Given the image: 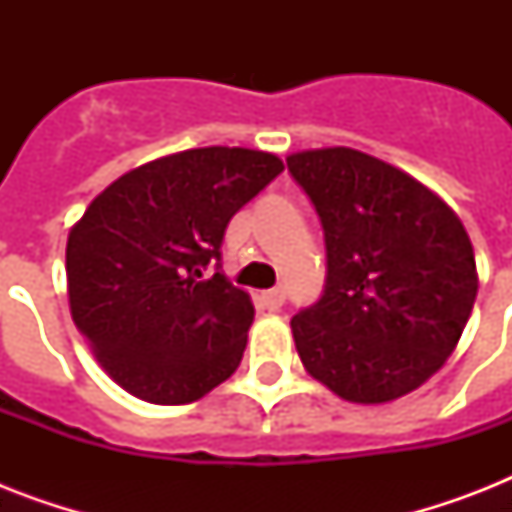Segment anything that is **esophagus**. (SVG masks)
I'll return each instance as SVG.
<instances>
[{"mask_svg": "<svg viewBox=\"0 0 512 512\" xmlns=\"http://www.w3.org/2000/svg\"><path fill=\"white\" fill-rule=\"evenodd\" d=\"M284 289L276 287V289H268V292H263L260 295V300H263V305L268 308V311H279L281 305H284Z\"/></svg>", "mask_w": 512, "mask_h": 512, "instance_id": "1", "label": "esophagus"}]
</instances>
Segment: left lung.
<instances>
[{
    "instance_id": "obj_1",
    "label": "left lung",
    "mask_w": 512,
    "mask_h": 512,
    "mask_svg": "<svg viewBox=\"0 0 512 512\" xmlns=\"http://www.w3.org/2000/svg\"><path fill=\"white\" fill-rule=\"evenodd\" d=\"M324 228L327 284L292 319L311 377L353 404L420 388L452 356L478 292L460 217L393 164L353 148L287 159Z\"/></svg>"
}]
</instances>
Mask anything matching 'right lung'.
Returning a JSON list of instances; mask_svg holds the SVG:
<instances>
[{
	"label": "right lung",
	"mask_w": 512,
	"mask_h": 512,
	"mask_svg": "<svg viewBox=\"0 0 512 512\" xmlns=\"http://www.w3.org/2000/svg\"><path fill=\"white\" fill-rule=\"evenodd\" d=\"M281 170L279 156L252 148L180 151L114 180L71 228V316L127 393L191 404L236 372L255 308L220 273V244Z\"/></svg>",
	"instance_id": "right-lung-1"
}]
</instances>
